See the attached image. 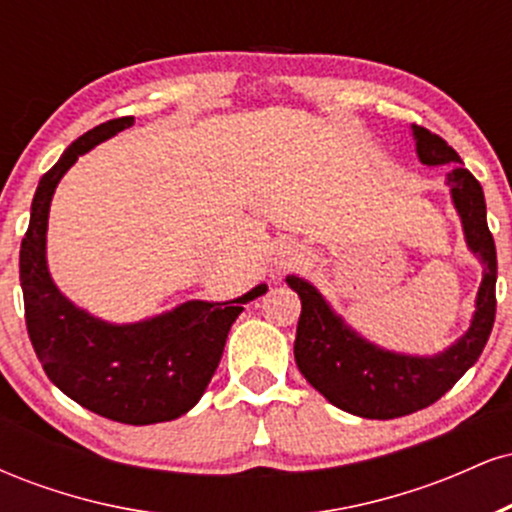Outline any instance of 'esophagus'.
Masks as SVG:
<instances>
[{
	"instance_id": "1",
	"label": "esophagus",
	"mask_w": 512,
	"mask_h": 512,
	"mask_svg": "<svg viewBox=\"0 0 512 512\" xmlns=\"http://www.w3.org/2000/svg\"><path fill=\"white\" fill-rule=\"evenodd\" d=\"M305 250L301 248V245H284V248L279 250V267L281 269H296L301 267V264H305Z\"/></svg>"
}]
</instances>
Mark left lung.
<instances>
[{
    "label": "left lung",
    "instance_id": "left-lung-1",
    "mask_svg": "<svg viewBox=\"0 0 512 512\" xmlns=\"http://www.w3.org/2000/svg\"><path fill=\"white\" fill-rule=\"evenodd\" d=\"M416 154L426 166L462 163L457 151L443 137L414 125ZM464 238L484 264V279L477 293V313L472 327L457 344L431 358L402 356L378 349L344 325L308 281L289 276V286L301 296L296 356L298 370L334 407L363 419H397L431 407L457 380L477 363L496 320V243L486 223V202L479 180L467 168L455 166L448 173Z\"/></svg>",
    "mask_w": 512,
    "mask_h": 512
}]
</instances>
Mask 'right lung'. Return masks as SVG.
<instances>
[{
  "instance_id": "right-lung-1",
  "label": "right lung",
  "mask_w": 512,
  "mask_h": 512,
  "mask_svg": "<svg viewBox=\"0 0 512 512\" xmlns=\"http://www.w3.org/2000/svg\"><path fill=\"white\" fill-rule=\"evenodd\" d=\"M132 122L127 115L88 129L40 178L21 240L19 274L28 337L52 383L93 414L146 426L173 421L195 407L219 366L228 330L243 305L267 286L228 303L187 301L134 325L96 320L57 291L45 262L52 192L76 158Z\"/></svg>"
}]
</instances>
